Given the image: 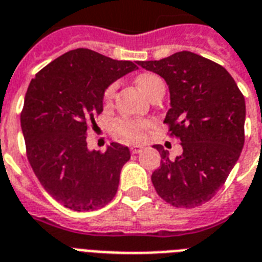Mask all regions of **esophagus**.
<instances>
[{
  "label": "esophagus",
  "mask_w": 262,
  "mask_h": 262,
  "mask_svg": "<svg viewBox=\"0 0 262 262\" xmlns=\"http://www.w3.org/2000/svg\"><path fill=\"white\" fill-rule=\"evenodd\" d=\"M142 150H143V147H142V146H134V147H131V153L138 154V153H141Z\"/></svg>",
  "instance_id": "34e87169"
}]
</instances>
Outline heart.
Segmentation results:
<instances>
[{
	"label": "heart",
	"mask_w": 262,
	"mask_h": 262,
	"mask_svg": "<svg viewBox=\"0 0 262 262\" xmlns=\"http://www.w3.org/2000/svg\"><path fill=\"white\" fill-rule=\"evenodd\" d=\"M137 84L141 89L142 93H145L147 97L153 93L159 86H163V80L154 74H142L137 78ZM115 94V84L109 86L103 94V101L105 103L111 102ZM147 127V123L139 120H133V119H120L115 123V133L119 137L124 138L127 141L138 142L143 138V131Z\"/></svg>",
	"instance_id": "heart-1"
}]
</instances>
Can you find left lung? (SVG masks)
<instances>
[{
  "label": "left lung",
  "instance_id": "8db88e82",
  "mask_svg": "<svg viewBox=\"0 0 262 262\" xmlns=\"http://www.w3.org/2000/svg\"><path fill=\"white\" fill-rule=\"evenodd\" d=\"M138 66L160 75L169 89L164 123L182 142L169 160L154 145L161 164L151 175L156 191L176 208H195L213 198L238 161L245 143L246 103L226 68L191 52H178Z\"/></svg>",
  "mask_w": 262,
  "mask_h": 262
}]
</instances>
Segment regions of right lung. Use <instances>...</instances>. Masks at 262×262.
Segmentation results:
<instances>
[{"instance_id": "1", "label": "right lung", "mask_w": 262, "mask_h": 262, "mask_svg": "<svg viewBox=\"0 0 262 262\" xmlns=\"http://www.w3.org/2000/svg\"><path fill=\"white\" fill-rule=\"evenodd\" d=\"M135 70L133 61L75 49L30 83L20 116L28 161L45 190L66 208L95 210L116 195L129 149L113 142L99 153L87 147L86 138L103 111L106 89Z\"/></svg>"}]
</instances>
